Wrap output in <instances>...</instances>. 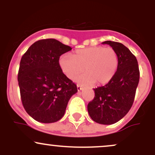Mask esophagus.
<instances>
[{
	"instance_id": "esophagus-1",
	"label": "esophagus",
	"mask_w": 155,
	"mask_h": 155,
	"mask_svg": "<svg viewBox=\"0 0 155 155\" xmlns=\"http://www.w3.org/2000/svg\"><path fill=\"white\" fill-rule=\"evenodd\" d=\"M77 90H78V91H81V90H82V87H81V85H80V84L77 85Z\"/></svg>"
}]
</instances>
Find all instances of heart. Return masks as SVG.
Segmentation results:
<instances>
[{"label": "heart", "instance_id": "b5f03b06", "mask_svg": "<svg viewBox=\"0 0 155 155\" xmlns=\"http://www.w3.org/2000/svg\"><path fill=\"white\" fill-rule=\"evenodd\" d=\"M59 63L62 71L68 78L74 79L84 71L86 72L78 78L81 83L92 84H106L113 79L119 65L117 51L111 47L102 46L78 49L74 54H65L60 57Z\"/></svg>", "mask_w": 155, "mask_h": 155}]
</instances>
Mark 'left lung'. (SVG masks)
<instances>
[{"label": "left lung", "instance_id": "left-lung-1", "mask_svg": "<svg viewBox=\"0 0 155 155\" xmlns=\"http://www.w3.org/2000/svg\"><path fill=\"white\" fill-rule=\"evenodd\" d=\"M117 51L119 65L114 78L108 84L94 89L95 97L87 105L92 120L102 124H112L127 114L134 101L140 72L135 55L119 42L106 41Z\"/></svg>", "mask_w": 155, "mask_h": 155}]
</instances>
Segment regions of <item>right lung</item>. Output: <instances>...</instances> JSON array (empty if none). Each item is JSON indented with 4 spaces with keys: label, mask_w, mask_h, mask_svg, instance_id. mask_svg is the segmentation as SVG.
<instances>
[{
    "label": "right lung",
    "mask_w": 155,
    "mask_h": 155,
    "mask_svg": "<svg viewBox=\"0 0 155 155\" xmlns=\"http://www.w3.org/2000/svg\"><path fill=\"white\" fill-rule=\"evenodd\" d=\"M54 38L39 40L28 48L20 60L18 82L24 108L42 123L58 122L77 87L63 73L60 57L71 50Z\"/></svg>",
    "instance_id": "add662e5"
}]
</instances>
